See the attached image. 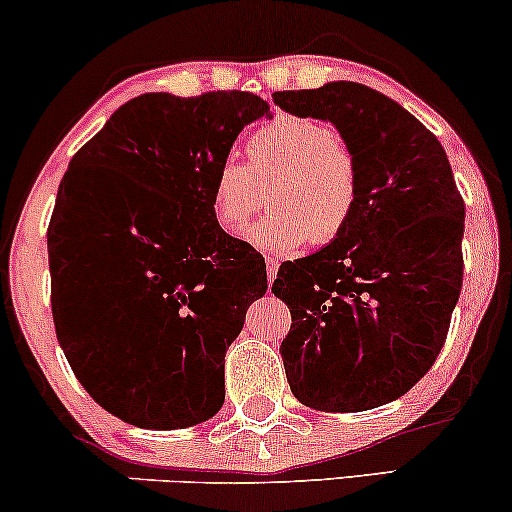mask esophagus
Returning a JSON list of instances; mask_svg holds the SVG:
<instances>
[{"label": "esophagus", "instance_id": "1", "mask_svg": "<svg viewBox=\"0 0 512 512\" xmlns=\"http://www.w3.org/2000/svg\"><path fill=\"white\" fill-rule=\"evenodd\" d=\"M277 268H280V263H277L275 258H266V273H268V282H270V285H273V282H275Z\"/></svg>", "mask_w": 512, "mask_h": 512}]
</instances>
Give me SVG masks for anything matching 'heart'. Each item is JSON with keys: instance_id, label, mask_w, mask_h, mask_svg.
<instances>
[{"instance_id": "obj_1", "label": "heart", "mask_w": 512, "mask_h": 512, "mask_svg": "<svg viewBox=\"0 0 512 512\" xmlns=\"http://www.w3.org/2000/svg\"><path fill=\"white\" fill-rule=\"evenodd\" d=\"M246 163L225 159L211 185V208L227 235H239L263 206L270 213L246 232L268 254H292L308 239L332 244L346 232L361 201V168L330 123L277 113L246 137Z\"/></svg>"}]
</instances>
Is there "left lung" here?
I'll list each match as a JSON object with an SVG mask.
<instances>
[{
  "instance_id": "obj_1",
  "label": "left lung",
  "mask_w": 512,
  "mask_h": 512,
  "mask_svg": "<svg viewBox=\"0 0 512 512\" xmlns=\"http://www.w3.org/2000/svg\"><path fill=\"white\" fill-rule=\"evenodd\" d=\"M294 116L330 121L361 168L339 239L277 270L282 339L304 406L358 413L399 399L437 361L463 287L465 204L441 142L387 94L358 82L275 92Z\"/></svg>"
}]
</instances>
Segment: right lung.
Instances as JSON below:
<instances>
[{
    "label": "right lung",
    "mask_w": 512,
    "mask_h": 512,
    "mask_svg": "<svg viewBox=\"0 0 512 512\" xmlns=\"http://www.w3.org/2000/svg\"><path fill=\"white\" fill-rule=\"evenodd\" d=\"M251 92L123 104L71 159L47 230L52 315L68 365L111 415L180 430L225 401V351L268 289L266 261L216 223L211 185Z\"/></svg>",
    "instance_id": "obj_1"
}]
</instances>
